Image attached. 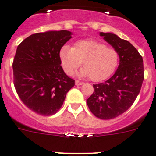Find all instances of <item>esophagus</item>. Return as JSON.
<instances>
[{
    "label": "esophagus",
    "mask_w": 156,
    "mask_h": 156,
    "mask_svg": "<svg viewBox=\"0 0 156 156\" xmlns=\"http://www.w3.org/2000/svg\"><path fill=\"white\" fill-rule=\"evenodd\" d=\"M75 83H76V85L79 86V85H82L83 83V82H80V81H79V80H76Z\"/></svg>",
    "instance_id": "34e87169"
}]
</instances>
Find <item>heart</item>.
I'll use <instances>...</instances> for the list:
<instances>
[{"instance_id": "heart-1", "label": "heart", "mask_w": 156, "mask_h": 156, "mask_svg": "<svg viewBox=\"0 0 156 156\" xmlns=\"http://www.w3.org/2000/svg\"><path fill=\"white\" fill-rule=\"evenodd\" d=\"M61 65L69 76L73 75L82 63L80 77L101 81L112 75L119 64V54L112 48L96 40L76 41L73 47L64 44L59 52Z\"/></svg>"}]
</instances>
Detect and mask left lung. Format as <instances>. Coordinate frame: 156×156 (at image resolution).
<instances>
[{
	"label": "left lung",
	"mask_w": 156,
	"mask_h": 156,
	"mask_svg": "<svg viewBox=\"0 0 156 156\" xmlns=\"http://www.w3.org/2000/svg\"><path fill=\"white\" fill-rule=\"evenodd\" d=\"M100 37L119 54L115 74L104 83L93 84L94 92L87 104L94 115L101 119L119 116L132 106L144 79L143 58L136 48L114 33H100Z\"/></svg>",
	"instance_id": "obj_1"
}]
</instances>
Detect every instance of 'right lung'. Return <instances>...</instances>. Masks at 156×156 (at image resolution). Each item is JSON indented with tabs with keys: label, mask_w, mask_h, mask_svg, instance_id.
<instances>
[{
	"label": "right lung",
	"mask_w": 156,
	"mask_h": 156,
	"mask_svg": "<svg viewBox=\"0 0 156 156\" xmlns=\"http://www.w3.org/2000/svg\"><path fill=\"white\" fill-rule=\"evenodd\" d=\"M68 30L37 33L18 45L12 63L18 96L30 110L41 115L56 113L75 80L60 66V48L72 38Z\"/></svg>",
	"instance_id": "add662e5"
}]
</instances>
